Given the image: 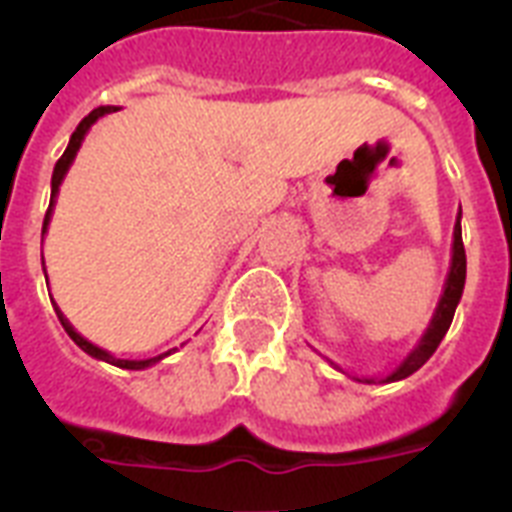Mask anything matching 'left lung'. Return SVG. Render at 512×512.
<instances>
[{"label":"left lung","mask_w":512,"mask_h":512,"mask_svg":"<svg viewBox=\"0 0 512 512\" xmlns=\"http://www.w3.org/2000/svg\"><path fill=\"white\" fill-rule=\"evenodd\" d=\"M462 209L457 212V223H454V241H452V263H449V273H446V281H444V292H441V300L436 305V313H433V319H430L428 329L422 332L420 342L414 345L404 358H401V364L388 372L385 377H358V374H350L356 382H396V380H404L409 374H414L420 369L425 361H428L436 348L441 345L444 335L449 332L452 327V319H454V311H457V305H460V297H462V289H465V273H468V260H465V247H462ZM332 364V361H329ZM335 369H340L337 364H332ZM342 374H348L345 369H340Z\"/></svg>","instance_id":"8db88e82"}]
</instances>
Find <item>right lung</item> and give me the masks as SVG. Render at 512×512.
I'll return each mask as SVG.
<instances>
[{
    "instance_id": "obj_1",
    "label": "right lung",
    "mask_w": 512,
    "mask_h": 512,
    "mask_svg": "<svg viewBox=\"0 0 512 512\" xmlns=\"http://www.w3.org/2000/svg\"><path fill=\"white\" fill-rule=\"evenodd\" d=\"M114 111H119V108H116V106H100V108H95V111H92V114L84 116L82 122H79V127H76V130H74V135H71V140H68V148H66V151H63V156H60V159H58V164H55V170H52L50 207H47V215H44L42 239H44V233H47V225H50V217H52V209H55V196H58V191H60V183H63V177H66L68 167H71V164H74L76 151H79V148H82L84 135H87V132H90V127H92V124H95V122H98V119H103V116H106V114H114ZM42 265H44V257H42ZM52 305H55V303H52ZM55 313H58L60 324H63V329H66V332H68V337H71V340H74L76 345H79V348L84 350V353H90L92 358H98V361H106V364L119 366V369H148V366L159 364V361H162L164 356H170V353H172V350H167V353H162V356H154V358H140V361H130V358H116V356H111V353H108V350L98 348V345H92V342L87 340V337L79 335V332H76V329L71 327V324H68L66 316H63V313H60L58 305H55Z\"/></svg>"
}]
</instances>
